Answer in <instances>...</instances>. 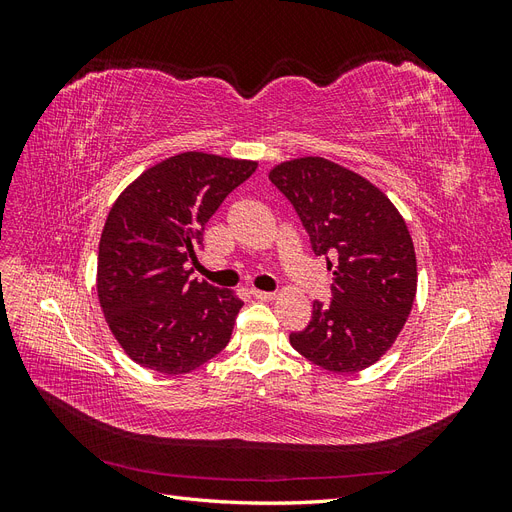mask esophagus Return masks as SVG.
<instances>
[{"mask_svg":"<svg viewBox=\"0 0 512 512\" xmlns=\"http://www.w3.org/2000/svg\"><path fill=\"white\" fill-rule=\"evenodd\" d=\"M252 294H254V299H258V301H273L275 299V292H265V290H252Z\"/></svg>","mask_w":512,"mask_h":512,"instance_id":"obj_1","label":"esophagus"}]
</instances>
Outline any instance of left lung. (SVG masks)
Segmentation results:
<instances>
[{
    "label": "left lung",
    "mask_w": 512,
    "mask_h": 512,
    "mask_svg": "<svg viewBox=\"0 0 512 512\" xmlns=\"http://www.w3.org/2000/svg\"><path fill=\"white\" fill-rule=\"evenodd\" d=\"M269 179L297 209L316 256H329L333 301L290 344L307 361L356 374L380 361L412 312L416 254L406 220L378 185L320 156L275 164Z\"/></svg>",
    "instance_id": "obj_1"
}]
</instances>
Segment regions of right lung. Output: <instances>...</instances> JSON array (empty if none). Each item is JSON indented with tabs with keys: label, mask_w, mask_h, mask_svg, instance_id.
I'll list each match as a JSON object with an SVG mask.
<instances>
[{
	"label": "right lung",
	"mask_w": 512,
	"mask_h": 512,
	"mask_svg": "<svg viewBox=\"0 0 512 512\" xmlns=\"http://www.w3.org/2000/svg\"><path fill=\"white\" fill-rule=\"evenodd\" d=\"M258 162L185 151L149 166L106 215L96 290L108 329L134 363L166 376L198 369L230 342L243 301L190 280L194 247L222 200Z\"/></svg>",
	"instance_id": "right-lung-1"
}]
</instances>
